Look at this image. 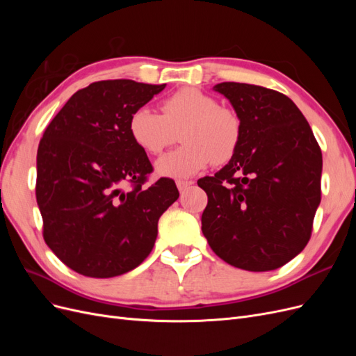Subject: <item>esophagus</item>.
<instances>
[{
    "mask_svg": "<svg viewBox=\"0 0 356 356\" xmlns=\"http://www.w3.org/2000/svg\"><path fill=\"white\" fill-rule=\"evenodd\" d=\"M193 184V181H188V179H178L177 181V187L179 191H184L187 187H190Z\"/></svg>",
    "mask_w": 356,
    "mask_h": 356,
    "instance_id": "1",
    "label": "esophagus"
}]
</instances>
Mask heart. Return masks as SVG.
<instances>
[{
    "label": "heart",
    "instance_id": "heart-1",
    "mask_svg": "<svg viewBox=\"0 0 356 356\" xmlns=\"http://www.w3.org/2000/svg\"><path fill=\"white\" fill-rule=\"evenodd\" d=\"M161 114L141 106L129 118L135 144L148 154H160L174 143L175 132L184 144L156 161L161 177L187 178L211 161H229L239 147L242 122L238 113L195 88H184L161 102Z\"/></svg>",
    "mask_w": 356,
    "mask_h": 356
}]
</instances>
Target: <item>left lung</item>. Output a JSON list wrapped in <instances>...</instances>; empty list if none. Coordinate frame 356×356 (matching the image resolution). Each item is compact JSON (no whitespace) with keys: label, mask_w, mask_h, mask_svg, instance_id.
<instances>
[{"label":"left lung","mask_w":356,"mask_h":356,"mask_svg":"<svg viewBox=\"0 0 356 356\" xmlns=\"http://www.w3.org/2000/svg\"><path fill=\"white\" fill-rule=\"evenodd\" d=\"M242 122L234 156L207 191L202 232L221 260L268 272L305 250L321 203L322 153L314 132L288 96L261 86L220 83Z\"/></svg>","instance_id":"left-lung-1"}]
</instances>
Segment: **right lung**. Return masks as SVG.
<instances>
[{"label":"right lung","instance_id":"1","mask_svg":"<svg viewBox=\"0 0 356 356\" xmlns=\"http://www.w3.org/2000/svg\"><path fill=\"white\" fill-rule=\"evenodd\" d=\"M165 88L92 83L71 96L41 138L35 195L42 236L74 272L120 276L153 250L159 218L179 193L169 178L144 187L153 166L132 139L129 118Z\"/></svg>","mask_w":356,"mask_h":356}]
</instances>
